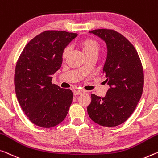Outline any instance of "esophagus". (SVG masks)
Wrapping results in <instances>:
<instances>
[{
	"label": "esophagus",
	"mask_w": 158,
	"mask_h": 158,
	"mask_svg": "<svg viewBox=\"0 0 158 158\" xmlns=\"http://www.w3.org/2000/svg\"><path fill=\"white\" fill-rule=\"evenodd\" d=\"M84 93H85V91H82V90H75L74 91V96H78V95H81Z\"/></svg>",
	"instance_id": "obj_1"
}]
</instances>
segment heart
I'll list each match as a JSON object with an SVG mask.
<instances>
[{
	"instance_id": "obj_1",
	"label": "heart",
	"mask_w": 158,
	"mask_h": 158,
	"mask_svg": "<svg viewBox=\"0 0 158 158\" xmlns=\"http://www.w3.org/2000/svg\"><path fill=\"white\" fill-rule=\"evenodd\" d=\"M78 46L81 50L85 56L89 55L95 54L98 55L101 49V46L96 40L93 39H85L80 41L78 44ZM70 50L69 48H65L62 52V59L64 60L69 56Z\"/></svg>"
}]
</instances>
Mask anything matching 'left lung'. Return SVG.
Returning a JSON list of instances; mask_svg holds the SVG:
<instances>
[{"mask_svg": "<svg viewBox=\"0 0 158 158\" xmlns=\"http://www.w3.org/2000/svg\"><path fill=\"white\" fill-rule=\"evenodd\" d=\"M89 33L106 44L103 74L110 89L103 98L91 94L87 111L90 118L101 126H118L131 116L141 99L144 84L141 60L129 40L114 30L95 29Z\"/></svg>", "mask_w": 158, "mask_h": 158, "instance_id": "8db88e82", "label": "left lung"}]
</instances>
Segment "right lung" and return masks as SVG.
I'll list each match as a JSON object with an SVG mask.
<instances>
[{"instance_id": "1", "label": "right lung", "mask_w": 158, "mask_h": 158, "mask_svg": "<svg viewBox=\"0 0 158 158\" xmlns=\"http://www.w3.org/2000/svg\"><path fill=\"white\" fill-rule=\"evenodd\" d=\"M77 34L45 31L26 45L17 62L15 89L24 114L32 123L51 128L65 118L73 94L52 84L62 65V52Z\"/></svg>"}]
</instances>
